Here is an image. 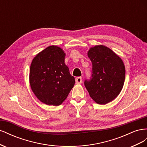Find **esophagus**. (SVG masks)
I'll use <instances>...</instances> for the list:
<instances>
[{
    "label": "esophagus",
    "instance_id": "1",
    "mask_svg": "<svg viewBox=\"0 0 147 147\" xmlns=\"http://www.w3.org/2000/svg\"><path fill=\"white\" fill-rule=\"evenodd\" d=\"M75 82L76 83H82V78L81 77H78L75 78Z\"/></svg>",
    "mask_w": 147,
    "mask_h": 147
}]
</instances>
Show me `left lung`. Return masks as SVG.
<instances>
[{
    "label": "left lung",
    "instance_id": "left-lung-1",
    "mask_svg": "<svg viewBox=\"0 0 147 147\" xmlns=\"http://www.w3.org/2000/svg\"><path fill=\"white\" fill-rule=\"evenodd\" d=\"M88 56L92 62L91 78L84 84L96 103L106 104L118 96L125 79V67L120 57L110 48L97 45L90 48Z\"/></svg>",
    "mask_w": 147,
    "mask_h": 147
}]
</instances>
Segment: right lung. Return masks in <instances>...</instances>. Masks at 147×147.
<instances>
[{
    "label": "right lung",
    "instance_id": "obj_1",
    "mask_svg": "<svg viewBox=\"0 0 147 147\" xmlns=\"http://www.w3.org/2000/svg\"><path fill=\"white\" fill-rule=\"evenodd\" d=\"M65 56L61 48L52 45L39 53L31 63V89L47 105L61 104L74 86L75 78L64 63Z\"/></svg>",
    "mask_w": 147,
    "mask_h": 147
}]
</instances>
